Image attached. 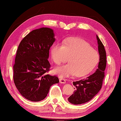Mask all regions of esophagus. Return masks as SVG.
Returning <instances> with one entry per match:
<instances>
[{"mask_svg": "<svg viewBox=\"0 0 121 121\" xmlns=\"http://www.w3.org/2000/svg\"><path fill=\"white\" fill-rule=\"evenodd\" d=\"M60 82L61 83H66V80H65V79L64 78H60Z\"/></svg>", "mask_w": 121, "mask_h": 121, "instance_id": "esophagus-1", "label": "esophagus"}]
</instances>
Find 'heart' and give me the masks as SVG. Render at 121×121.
<instances>
[{"instance_id": "obj_1", "label": "heart", "mask_w": 121, "mask_h": 121, "mask_svg": "<svg viewBox=\"0 0 121 121\" xmlns=\"http://www.w3.org/2000/svg\"><path fill=\"white\" fill-rule=\"evenodd\" d=\"M51 53L53 61L57 65L66 62L69 58V64L54 69L55 74L61 76L74 74L76 76L86 75L95 68L99 61L97 52L81 39L70 40L62 45L54 44L51 48Z\"/></svg>"}]
</instances>
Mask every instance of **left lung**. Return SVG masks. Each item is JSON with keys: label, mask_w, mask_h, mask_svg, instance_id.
Wrapping results in <instances>:
<instances>
[{"label": "left lung", "mask_w": 121, "mask_h": 121, "mask_svg": "<svg viewBox=\"0 0 121 121\" xmlns=\"http://www.w3.org/2000/svg\"><path fill=\"white\" fill-rule=\"evenodd\" d=\"M96 39L99 55L98 68L94 73L86 78L73 82L75 90L68 99L69 102L72 104H81L88 102L99 93L102 87L107 64L106 52L104 46L97 35Z\"/></svg>", "instance_id": "obj_1"}]
</instances>
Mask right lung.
<instances>
[{
  "mask_svg": "<svg viewBox=\"0 0 121 121\" xmlns=\"http://www.w3.org/2000/svg\"><path fill=\"white\" fill-rule=\"evenodd\" d=\"M54 36L52 29L42 27L28 33L18 46L13 80L21 95L30 101L43 100L51 86L59 82L57 76L45 74L51 67L48 59Z\"/></svg>",
  "mask_w": 121,
  "mask_h": 121,
  "instance_id": "1",
  "label": "right lung"
}]
</instances>
